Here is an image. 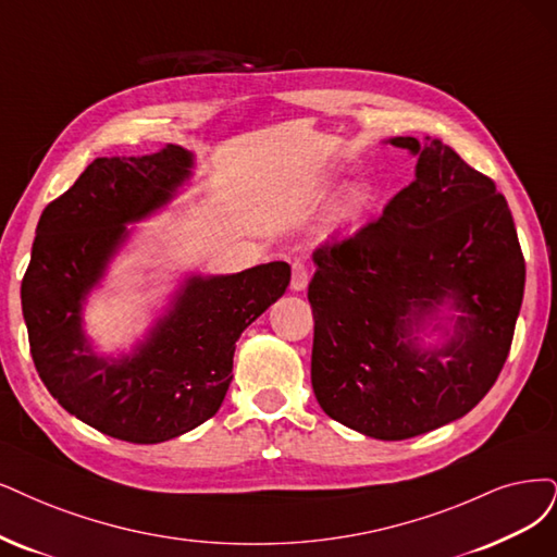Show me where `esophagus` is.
<instances>
[{
    "label": "esophagus",
    "instance_id": "1",
    "mask_svg": "<svg viewBox=\"0 0 557 557\" xmlns=\"http://www.w3.org/2000/svg\"><path fill=\"white\" fill-rule=\"evenodd\" d=\"M307 282H310V268H307L305 261H294L292 265V289L294 292H305Z\"/></svg>",
    "mask_w": 557,
    "mask_h": 557
}]
</instances>
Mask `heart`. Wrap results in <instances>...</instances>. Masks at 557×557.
<instances>
[{
    "label": "heart",
    "instance_id": "heart-1",
    "mask_svg": "<svg viewBox=\"0 0 557 557\" xmlns=\"http://www.w3.org/2000/svg\"><path fill=\"white\" fill-rule=\"evenodd\" d=\"M367 199H369V195L362 185H354V188H348V193L344 197V213L356 218L367 206Z\"/></svg>",
    "mask_w": 557,
    "mask_h": 557
}]
</instances>
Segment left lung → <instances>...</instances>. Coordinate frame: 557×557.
<instances>
[{"instance_id":"left-lung-1","label":"left lung","mask_w":557,"mask_h":557,"mask_svg":"<svg viewBox=\"0 0 557 557\" xmlns=\"http://www.w3.org/2000/svg\"><path fill=\"white\" fill-rule=\"evenodd\" d=\"M389 144L418 158L416 181L379 220L319 247L307 298L312 387L325 416L364 436L406 441L463 418L496 383L525 261L496 183L441 139ZM443 304L462 312L456 331L443 347H422L417 333Z\"/></svg>"}]
</instances>
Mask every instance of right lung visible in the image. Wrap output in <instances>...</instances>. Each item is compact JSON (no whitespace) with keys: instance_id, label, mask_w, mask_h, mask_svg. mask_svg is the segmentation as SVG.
I'll use <instances>...</instances> for the list:
<instances>
[{"instance_id":"1","label":"right lung","mask_w":557,"mask_h":557,"mask_svg":"<svg viewBox=\"0 0 557 557\" xmlns=\"http://www.w3.org/2000/svg\"><path fill=\"white\" fill-rule=\"evenodd\" d=\"M195 158L176 144L96 158L46 206L20 286L40 381L71 416L119 441L153 445L213 418L234 379L240 333L289 286L284 261L234 275H190L133 354L94 351L82 305L128 238L126 224L170 203Z\"/></svg>"}]
</instances>
